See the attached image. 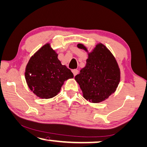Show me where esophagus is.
<instances>
[{"instance_id": "34e87169", "label": "esophagus", "mask_w": 147, "mask_h": 147, "mask_svg": "<svg viewBox=\"0 0 147 147\" xmlns=\"http://www.w3.org/2000/svg\"><path fill=\"white\" fill-rule=\"evenodd\" d=\"M72 71H73V73L74 74V76H76V74H78V71L77 69H74Z\"/></svg>"}]
</instances>
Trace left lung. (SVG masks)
<instances>
[{"instance_id": "8db88e82", "label": "left lung", "mask_w": 147, "mask_h": 147, "mask_svg": "<svg viewBox=\"0 0 147 147\" xmlns=\"http://www.w3.org/2000/svg\"><path fill=\"white\" fill-rule=\"evenodd\" d=\"M77 47L88 53L86 66L75 76L88 101L98 103L108 99L117 88L120 81V70L113 53L103 44H97L89 52L83 44Z\"/></svg>"}]
</instances>
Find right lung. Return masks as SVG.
I'll return each instance as SVG.
<instances>
[{
	"mask_svg": "<svg viewBox=\"0 0 147 147\" xmlns=\"http://www.w3.org/2000/svg\"><path fill=\"white\" fill-rule=\"evenodd\" d=\"M58 53L46 43L30 58L25 67L26 82L34 94L41 99L57 95L65 81L73 74L57 58Z\"/></svg>",
	"mask_w": 147,
	"mask_h": 147,
	"instance_id": "add662e5",
	"label": "right lung"
}]
</instances>
